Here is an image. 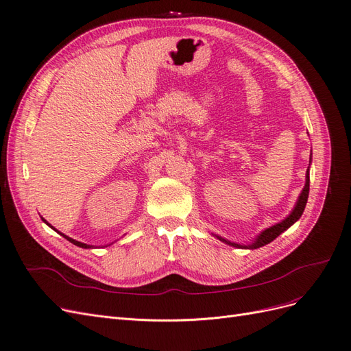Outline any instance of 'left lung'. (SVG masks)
Listing matches in <instances>:
<instances>
[{
  "label": "left lung",
  "instance_id": "left-lung-1",
  "mask_svg": "<svg viewBox=\"0 0 351 351\" xmlns=\"http://www.w3.org/2000/svg\"><path fill=\"white\" fill-rule=\"evenodd\" d=\"M309 183H311V180H309V168H307L304 189H303V192H302V195H300L299 200H297L295 208L293 209L291 214H290L289 217H287L284 221H281L280 224H275V226H272V227L267 228L265 231H262L261 234L258 236V239L254 240L252 244H249V246H241V244L231 243V241H227L226 239H221V237H218V239H219V240H222L224 243H227V244H230V246H234V247H244V249H258V247L265 246V244L271 243L272 240L277 239V237L281 234V232H284L287 228H289L290 226H293L294 222L302 217L303 210H304V206H306V204H307V197H309Z\"/></svg>",
  "mask_w": 351,
  "mask_h": 351
}]
</instances>
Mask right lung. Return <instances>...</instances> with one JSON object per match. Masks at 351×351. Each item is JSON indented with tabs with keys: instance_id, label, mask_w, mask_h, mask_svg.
<instances>
[{
	"instance_id": "1",
	"label": "right lung",
	"mask_w": 351,
	"mask_h": 351,
	"mask_svg": "<svg viewBox=\"0 0 351 351\" xmlns=\"http://www.w3.org/2000/svg\"><path fill=\"white\" fill-rule=\"evenodd\" d=\"M42 221L47 222L44 218H42ZM47 224H48V222H47ZM48 226H49V224H48ZM49 227H51V226H49ZM51 228H52V227H51ZM56 231H57V230H56ZM58 232H60V231H58ZM60 234H61V232H60ZM61 236H62V237H66V239H67L70 243L76 244V246H79V247H83V249H88V247H90L89 244H84V243H80V241H77V240H73V239H70V237H67V236H64V234H61Z\"/></svg>"
}]
</instances>
